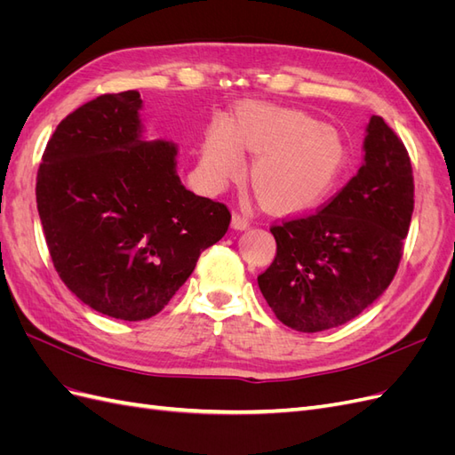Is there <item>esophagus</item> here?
<instances>
[{"label":"esophagus","instance_id":"1","mask_svg":"<svg viewBox=\"0 0 455 455\" xmlns=\"http://www.w3.org/2000/svg\"><path fill=\"white\" fill-rule=\"evenodd\" d=\"M231 226L235 228V229H246V228L251 226V222H249V218H246L244 214H241V212H233Z\"/></svg>","mask_w":455,"mask_h":455}]
</instances>
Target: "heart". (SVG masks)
I'll list each match as a JSON object with an SVG mask.
<instances>
[{
    "mask_svg": "<svg viewBox=\"0 0 455 455\" xmlns=\"http://www.w3.org/2000/svg\"><path fill=\"white\" fill-rule=\"evenodd\" d=\"M241 146L256 156L251 178L259 201L279 212L321 204L346 171L347 148L338 131L298 109L246 108L235 125L212 127L203 149L211 180L222 182L243 167Z\"/></svg>",
    "mask_w": 455,
    "mask_h": 455,
    "instance_id": "obj_1",
    "label": "heart"
}]
</instances>
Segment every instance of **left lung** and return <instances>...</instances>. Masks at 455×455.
<instances>
[{
  "instance_id": "1",
  "label": "left lung",
  "mask_w": 455,
  "mask_h": 455,
  "mask_svg": "<svg viewBox=\"0 0 455 455\" xmlns=\"http://www.w3.org/2000/svg\"><path fill=\"white\" fill-rule=\"evenodd\" d=\"M366 132L364 164L332 199L269 228L277 256L258 286L275 316L298 332L355 319L401 264L414 212L410 156L383 117L371 116Z\"/></svg>"
}]
</instances>
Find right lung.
<instances>
[{
  "mask_svg": "<svg viewBox=\"0 0 455 455\" xmlns=\"http://www.w3.org/2000/svg\"><path fill=\"white\" fill-rule=\"evenodd\" d=\"M140 92L125 91L74 109L36 178L59 277L84 304L121 321L157 315L231 222L224 203L182 186L174 144L140 140Z\"/></svg>",
  "mask_w": 455,
  "mask_h": 455,
  "instance_id": "right-lung-1",
  "label": "right lung"
}]
</instances>
